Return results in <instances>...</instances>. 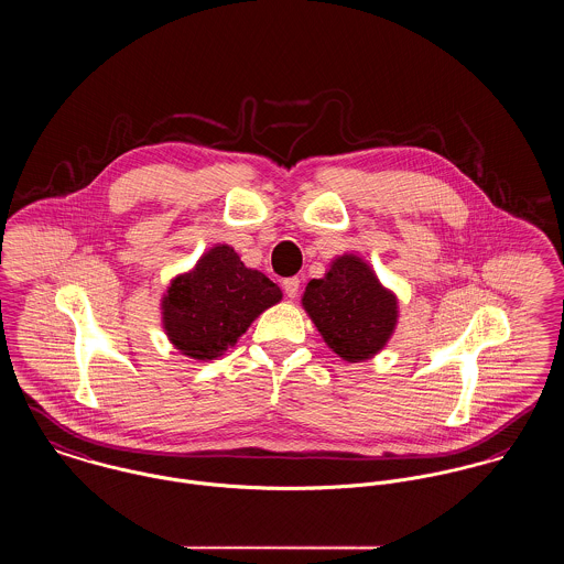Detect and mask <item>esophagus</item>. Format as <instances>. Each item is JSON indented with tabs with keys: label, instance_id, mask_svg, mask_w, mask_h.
Wrapping results in <instances>:
<instances>
[{
	"label": "esophagus",
	"instance_id": "esophagus-1",
	"mask_svg": "<svg viewBox=\"0 0 564 564\" xmlns=\"http://www.w3.org/2000/svg\"><path fill=\"white\" fill-rule=\"evenodd\" d=\"M282 289H284V293L293 300V297H297V293H300V278H284L282 280Z\"/></svg>",
	"mask_w": 564,
	"mask_h": 564
}]
</instances>
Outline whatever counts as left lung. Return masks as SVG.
Listing matches in <instances>:
<instances>
[{
    "label": "left lung",
    "instance_id": "8db88e82",
    "mask_svg": "<svg viewBox=\"0 0 564 564\" xmlns=\"http://www.w3.org/2000/svg\"><path fill=\"white\" fill-rule=\"evenodd\" d=\"M302 304L327 347L347 361L381 351L397 325V297L354 254L336 258L321 280H310Z\"/></svg>",
    "mask_w": 564,
    "mask_h": 564
}]
</instances>
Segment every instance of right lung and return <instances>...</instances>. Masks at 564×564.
<instances>
[{"label": "right lung", "instance_id": "add662e5", "mask_svg": "<svg viewBox=\"0 0 564 564\" xmlns=\"http://www.w3.org/2000/svg\"><path fill=\"white\" fill-rule=\"evenodd\" d=\"M280 300L282 291L264 273L248 269L232 248L215 246L194 271L172 280L161 302L163 327L183 356L219 358Z\"/></svg>", "mask_w": 564, "mask_h": 564}]
</instances>
